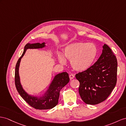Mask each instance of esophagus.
<instances>
[{
    "mask_svg": "<svg viewBox=\"0 0 126 126\" xmlns=\"http://www.w3.org/2000/svg\"><path fill=\"white\" fill-rule=\"evenodd\" d=\"M74 77H75V76H74V75H72V74H71V75H69V78H70V79L71 80L73 79Z\"/></svg>",
    "mask_w": 126,
    "mask_h": 126,
    "instance_id": "esophagus-1",
    "label": "esophagus"
}]
</instances>
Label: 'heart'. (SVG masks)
Returning a JSON list of instances; mask_svg holds the SVG:
<instances>
[{
    "label": "heart",
    "instance_id": "heart-1",
    "mask_svg": "<svg viewBox=\"0 0 126 126\" xmlns=\"http://www.w3.org/2000/svg\"><path fill=\"white\" fill-rule=\"evenodd\" d=\"M97 54V49L93 43L77 42L66 46L64 55L70 61L73 69L79 72L88 70L92 65ZM60 62L65 64L66 60L62 54H59Z\"/></svg>",
    "mask_w": 126,
    "mask_h": 126
}]
</instances>
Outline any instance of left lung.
Here are the masks:
<instances>
[{"mask_svg":"<svg viewBox=\"0 0 126 126\" xmlns=\"http://www.w3.org/2000/svg\"><path fill=\"white\" fill-rule=\"evenodd\" d=\"M102 53L94 65L76 75L80 82L79 93L87 104L96 105L106 99L117 81V60L111 48L104 44Z\"/></svg>","mask_w":126,"mask_h":126,"instance_id":"obj_1","label":"left lung"}]
</instances>
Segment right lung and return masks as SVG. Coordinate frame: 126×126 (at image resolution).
I'll use <instances>...</instances> for the list:
<instances>
[{
  "label": "right lung",
  "mask_w": 126,
  "mask_h": 126,
  "mask_svg": "<svg viewBox=\"0 0 126 126\" xmlns=\"http://www.w3.org/2000/svg\"><path fill=\"white\" fill-rule=\"evenodd\" d=\"M45 43L42 44L28 43L25 46L23 53L20 59L18 60L15 66V84L18 93L29 105L37 110L50 109L56 106L59 102L60 91L70 81L69 75L67 72H64L58 74L54 77V79L50 85L49 88L45 94V95L40 97L30 96L24 91L21 85L18 73V69L21 60L24 56L27 49L41 48L45 46Z\"/></svg>",
  "instance_id": "add662e5"
}]
</instances>
